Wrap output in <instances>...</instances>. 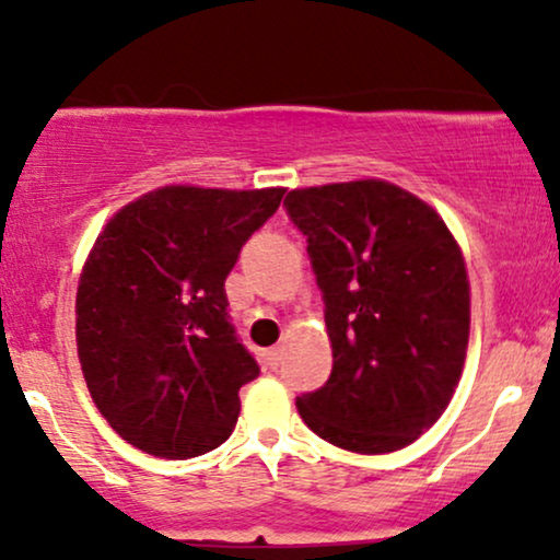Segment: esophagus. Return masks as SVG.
<instances>
[{"mask_svg":"<svg viewBox=\"0 0 560 560\" xmlns=\"http://www.w3.org/2000/svg\"><path fill=\"white\" fill-rule=\"evenodd\" d=\"M266 363H268V369H279V363H281L279 347H271V350H266Z\"/></svg>","mask_w":560,"mask_h":560,"instance_id":"obj_1","label":"esophagus"}]
</instances>
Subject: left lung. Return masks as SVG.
<instances>
[{"label":"left lung","instance_id":"obj_1","mask_svg":"<svg viewBox=\"0 0 560 560\" xmlns=\"http://www.w3.org/2000/svg\"><path fill=\"white\" fill-rule=\"evenodd\" d=\"M324 292L331 376L298 397L320 440L378 455L434 427L464 374L471 287L447 223L382 178L305 186L284 199Z\"/></svg>","mask_w":560,"mask_h":560}]
</instances>
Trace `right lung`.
<instances>
[{
  "label": "right lung",
  "mask_w": 560,
  "mask_h": 560,
  "mask_svg": "<svg viewBox=\"0 0 560 560\" xmlns=\"http://www.w3.org/2000/svg\"><path fill=\"white\" fill-rule=\"evenodd\" d=\"M287 189L168 184L96 236L75 292L89 395L128 445L184 460L215 450L260 369L229 324L223 281Z\"/></svg>",
  "instance_id": "1"
}]
</instances>
